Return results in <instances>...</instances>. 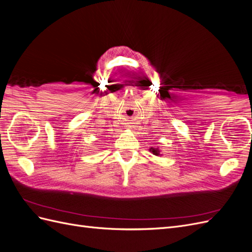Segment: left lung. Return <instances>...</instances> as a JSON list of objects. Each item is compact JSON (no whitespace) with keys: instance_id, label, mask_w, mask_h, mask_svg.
<instances>
[{"instance_id":"8db88e82","label":"left lung","mask_w":252,"mask_h":252,"mask_svg":"<svg viewBox=\"0 0 252 252\" xmlns=\"http://www.w3.org/2000/svg\"><path fill=\"white\" fill-rule=\"evenodd\" d=\"M149 151L151 152L152 155H155V156H162V155H161V150H159L158 147H157V148L151 147V148L149 149Z\"/></svg>"}]
</instances>
